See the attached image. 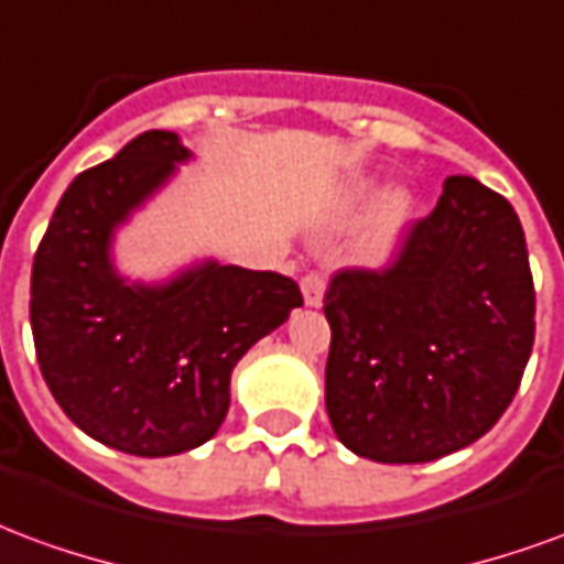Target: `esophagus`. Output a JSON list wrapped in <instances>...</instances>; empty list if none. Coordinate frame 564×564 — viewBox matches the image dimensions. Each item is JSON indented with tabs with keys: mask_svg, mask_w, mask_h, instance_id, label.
Masks as SVG:
<instances>
[{
	"mask_svg": "<svg viewBox=\"0 0 564 564\" xmlns=\"http://www.w3.org/2000/svg\"><path fill=\"white\" fill-rule=\"evenodd\" d=\"M302 295H305V305L307 307H319L323 305V295H326V281L319 278V274H305L302 278Z\"/></svg>",
	"mask_w": 564,
	"mask_h": 564,
	"instance_id": "34e87169",
	"label": "esophagus"
}]
</instances>
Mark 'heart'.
Instances as JSON below:
<instances>
[{
	"label": "heart",
	"instance_id": "b5f03b06",
	"mask_svg": "<svg viewBox=\"0 0 564 564\" xmlns=\"http://www.w3.org/2000/svg\"><path fill=\"white\" fill-rule=\"evenodd\" d=\"M375 196H378V184L371 177H362V181L350 184V189L344 193V210L366 208ZM414 223L416 198L408 189H390L378 202V208L371 210L366 232L359 238V253H362V259L371 262V265L390 262L402 250L404 238L411 235Z\"/></svg>",
	"mask_w": 564,
	"mask_h": 564
}]
</instances>
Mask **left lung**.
I'll use <instances>...</instances> for the list:
<instances>
[{
    "instance_id": "left-lung-1",
    "label": "left lung",
    "mask_w": 564,
    "mask_h": 564,
    "mask_svg": "<svg viewBox=\"0 0 564 564\" xmlns=\"http://www.w3.org/2000/svg\"><path fill=\"white\" fill-rule=\"evenodd\" d=\"M326 414L356 456L416 465L484 437L520 390L534 344V286L520 217L468 174L387 271H341Z\"/></svg>"
}]
</instances>
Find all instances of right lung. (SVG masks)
Returning <instances> with one entry per match:
<instances>
[{
  "instance_id": "right-lung-1",
  "label": "right lung",
  "mask_w": 564,
  "mask_h": 564,
  "mask_svg": "<svg viewBox=\"0 0 564 564\" xmlns=\"http://www.w3.org/2000/svg\"><path fill=\"white\" fill-rule=\"evenodd\" d=\"M186 162L193 150L177 132H141L68 184L32 262L30 323L47 390L93 441L144 459L217 435L238 359L302 305L290 278L210 257L160 281L120 271L117 232Z\"/></svg>"
}]
</instances>
